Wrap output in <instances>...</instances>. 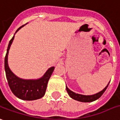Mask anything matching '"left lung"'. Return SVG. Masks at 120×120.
<instances>
[{
	"mask_svg": "<svg viewBox=\"0 0 120 120\" xmlns=\"http://www.w3.org/2000/svg\"><path fill=\"white\" fill-rule=\"evenodd\" d=\"M108 85H107V86L101 92L98 93L97 94H93V95H83V94H79L77 93H75L73 91H70L68 88L66 86V91L68 92V94L70 95V97L71 98H72L74 100L76 101H80V102H93V101H96L97 100L98 98L101 97V96L102 95V94L105 93V91H106V89L108 87Z\"/></svg>",
	"mask_w": 120,
	"mask_h": 120,
	"instance_id": "1",
	"label": "left lung"
}]
</instances>
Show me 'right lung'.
I'll list each match as a JSON object with an SVG mask.
<instances>
[{
    "instance_id": "add662e5",
    "label": "right lung",
    "mask_w": 120,
    "mask_h": 120,
    "mask_svg": "<svg viewBox=\"0 0 120 120\" xmlns=\"http://www.w3.org/2000/svg\"><path fill=\"white\" fill-rule=\"evenodd\" d=\"M22 27L17 29L16 32ZM14 39V36L9 42L7 52L4 58V69L9 87L14 94L20 99L33 101L41 98L45 94L48 81L54 70V67H51L47 70L43 77L37 80H25L15 76L10 70L8 65V54Z\"/></svg>"
}]
</instances>
